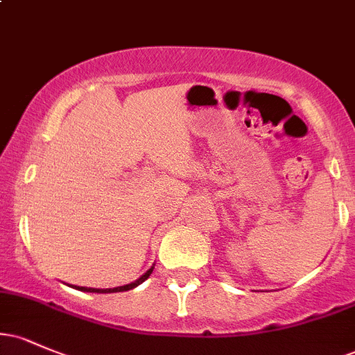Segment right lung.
Returning a JSON list of instances; mask_svg holds the SVG:
<instances>
[{"label": "right lung", "instance_id": "obj_1", "mask_svg": "<svg viewBox=\"0 0 355 355\" xmlns=\"http://www.w3.org/2000/svg\"><path fill=\"white\" fill-rule=\"evenodd\" d=\"M153 272V267H150L148 270L145 272L144 275L140 277V279H137L135 282L128 284V285H121V287H115V288H92V287H76V285H73V287L76 288V291H83V292H95V294H113V292H125V291H132V288H135L137 285L144 284L146 279H148L150 274Z\"/></svg>", "mask_w": 355, "mask_h": 355}]
</instances>
